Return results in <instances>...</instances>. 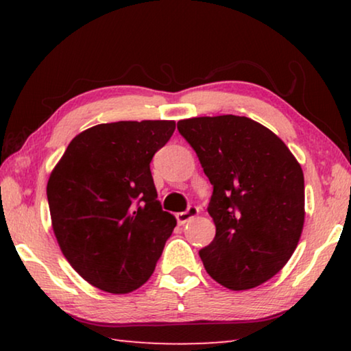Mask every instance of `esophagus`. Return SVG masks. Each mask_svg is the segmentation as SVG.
Wrapping results in <instances>:
<instances>
[{
    "mask_svg": "<svg viewBox=\"0 0 351 351\" xmlns=\"http://www.w3.org/2000/svg\"><path fill=\"white\" fill-rule=\"evenodd\" d=\"M198 207H195V206H189L187 207V210H184V212H180V213H176V219H178V224H186L189 219H192L193 217H197L198 215Z\"/></svg>",
    "mask_w": 351,
    "mask_h": 351,
    "instance_id": "34e87169",
    "label": "esophagus"
}]
</instances>
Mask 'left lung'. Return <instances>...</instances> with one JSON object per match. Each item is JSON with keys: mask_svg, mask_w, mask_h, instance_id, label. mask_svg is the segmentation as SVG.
<instances>
[{"mask_svg": "<svg viewBox=\"0 0 351 351\" xmlns=\"http://www.w3.org/2000/svg\"><path fill=\"white\" fill-rule=\"evenodd\" d=\"M213 186L207 212L217 232L199 251L213 280L249 289L280 271L305 219L304 171L285 142L245 116L178 122Z\"/></svg>", "mask_w": 351, "mask_h": 351, "instance_id": "1", "label": "left lung"}]
</instances>
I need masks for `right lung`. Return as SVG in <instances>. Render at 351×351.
I'll use <instances>...</instances> for the list:
<instances>
[{"instance_id": "add662e5", "label": "right lung", "mask_w": 351, "mask_h": 351, "mask_svg": "<svg viewBox=\"0 0 351 351\" xmlns=\"http://www.w3.org/2000/svg\"><path fill=\"white\" fill-rule=\"evenodd\" d=\"M173 132V121L100 123L77 134L52 170V229L93 287L132 293L156 268L176 219L159 204L150 162Z\"/></svg>"}]
</instances>
